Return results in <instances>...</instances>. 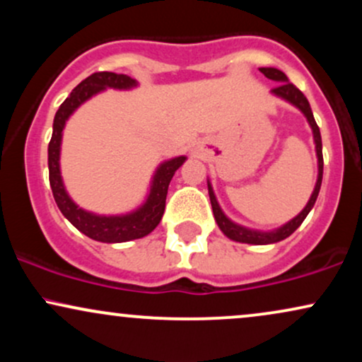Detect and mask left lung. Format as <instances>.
Returning a JSON list of instances; mask_svg holds the SVG:
<instances>
[{
    "instance_id": "1",
    "label": "left lung",
    "mask_w": 362,
    "mask_h": 362,
    "mask_svg": "<svg viewBox=\"0 0 362 362\" xmlns=\"http://www.w3.org/2000/svg\"><path fill=\"white\" fill-rule=\"evenodd\" d=\"M260 73H264L265 76L269 78V80L279 83V85H277L276 88L271 90L272 95H276V97H279V98H282V100H286L288 103H291V105L296 107V109L300 110L303 115H305L306 120H308V124H310V127H311V132H313L315 151H317V158H318V177H317V184H315L313 192H311L310 201L306 202L305 207H303L301 213L298 214V216H294V218L291 219V221H288L286 224H282V226L276 228V230H271V231L252 230V228L242 226V224L231 221V219L223 213L221 206H219L218 199H216L213 185H211V182L207 180V190H209L211 206H213L214 219H216V223H218L219 230H221L223 233L228 236V238L233 240V242L250 243V245L277 243V242H281V240L288 238L289 235H293L294 231H296L298 228H300V224L305 221V218H306V216H308L310 211L313 209L315 202H317L318 192H320V187H322V177H323L322 136H320V129L317 126V122H315V117H313V112H311L310 102L306 100L305 95H303L301 91L293 85V83H289L288 76H286V74L282 73L281 69H276V68H260Z\"/></svg>"
}]
</instances>
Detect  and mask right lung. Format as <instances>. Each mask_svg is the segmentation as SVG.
<instances>
[{
  "instance_id": "right-lung-1",
  "label": "right lung",
  "mask_w": 362,
  "mask_h": 362,
  "mask_svg": "<svg viewBox=\"0 0 362 362\" xmlns=\"http://www.w3.org/2000/svg\"><path fill=\"white\" fill-rule=\"evenodd\" d=\"M138 86V81L127 74H115L109 71L93 73L91 76L83 80L80 85L71 91L68 98L61 103L59 110L56 112L52 124V138L49 143V182H51L52 195L59 211L73 224L76 230L86 235L91 240L102 243H124L131 240L143 238L151 233L160 224L165 213V201H167L168 185L173 175L182 165L185 163L187 156H175L165 160L158 165L149 184V192L144 202L138 209L126 214H97L91 211L83 209L69 197L64 182L61 177V143L62 131L66 122L74 114L78 107L90 100L95 95L102 93L103 90H131Z\"/></svg>"
}]
</instances>
